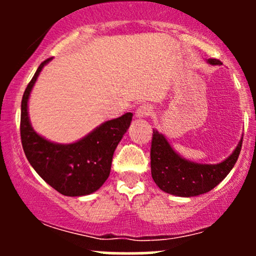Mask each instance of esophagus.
<instances>
[{
	"instance_id": "1",
	"label": "esophagus",
	"mask_w": 256,
	"mask_h": 256,
	"mask_svg": "<svg viewBox=\"0 0 256 256\" xmlns=\"http://www.w3.org/2000/svg\"><path fill=\"white\" fill-rule=\"evenodd\" d=\"M152 110L148 104H142L137 108L136 110V116L137 118H146V116H150Z\"/></svg>"
}]
</instances>
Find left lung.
I'll list each match as a JSON object with an SVG mask.
<instances>
[{"mask_svg":"<svg viewBox=\"0 0 256 256\" xmlns=\"http://www.w3.org/2000/svg\"><path fill=\"white\" fill-rule=\"evenodd\" d=\"M208 62L210 64H222L216 58H208ZM242 140L243 138L228 158L220 164L208 165L185 160L173 150L164 134L152 130L150 148L152 177L162 192L171 195L182 198L202 195L210 192L230 173L238 158Z\"/></svg>","mask_w":256,"mask_h":256,"instance_id":"8db88e82","label":"left lung"}]
</instances>
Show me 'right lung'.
I'll return each mask as SVG.
<instances>
[{
  "mask_svg": "<svg viewBox=\"0 0 256 256\" xmlns=\"http://www.w3.org/2000/svg\"><path fill=\"white\" fill-rule=\"evenodd\" d=\"M52 58L40 64L22 100L20 136L22 149L34 171L64 196L95 192L107 180L116 146L131 124L132 113L108 120L71 144H58L40 136L28 119V102L40 71Z\"/></svg>",
  "mask_w": 256,
  "mask_h": 256,
  "instance_id": "obj_1",
  "label": "right lung"
}]
</instances>
